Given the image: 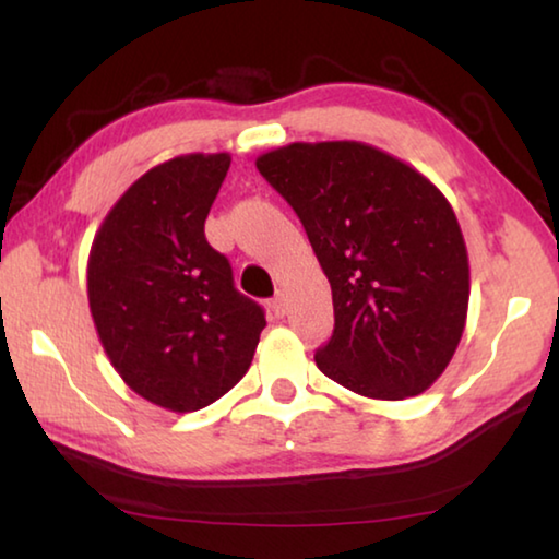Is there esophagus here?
<instances>
[{
    "mask_svg": "<svg viewBox=\"0 0 559 559\" xmlns=\"http://www.w3.org/2000/svg\"><path fill=\"white\" fill-rule=\"evenodd\" d=\"M271 310H273V313H276L278 318H283V316L288 313V298H286V293L278 290L276 296H273V300H271Z\"/></svg>",
    "mask_w": 559,
    "mask_h": 559,
    "instance_id": "esophagus-1",
    "label": "esophagus"
}]
</instances>
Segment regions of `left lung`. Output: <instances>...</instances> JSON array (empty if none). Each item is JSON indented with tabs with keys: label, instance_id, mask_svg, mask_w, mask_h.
I'll return each mask as SVG.
<instances>
[{
	"label": "left lung",
	"instance_id": "8db88e82",
	"mask_svg": "<svg viewBox=\"0 0 559 559\" xmlns=\"http://www.w3.org/2000/svg\"><path fill=\"white\" fill-rule=\"evenodd\" d=\"M257 167L298 214L333 288L335 328L318 370L370 400L429 390L456 353L471 290L447 197L355 140L293 143Z\"/></svg>",
	"mask_w": 559,
	"mask_h": 559
}]
</instances>
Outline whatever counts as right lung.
<instances>
[{"instance_id": "1", "label": "right lung", "mask_w": 559, "mask_h": 559, "mask_svg": "<svg viewBox=\"0 0 559 559\" xmlns=\"http://www.w3.org/2000/svg\"><path fill=\"white\" fill-rule=\"evenodd\" d=\"M231 157L182 155L128 187L88 257V306L103 349L132 392L197 412L249 370L266 316L234 288L204 222Z\"/></svg>"}]
</instances>
